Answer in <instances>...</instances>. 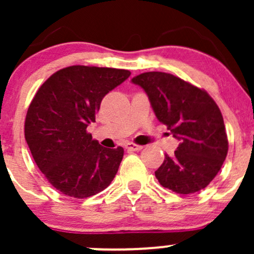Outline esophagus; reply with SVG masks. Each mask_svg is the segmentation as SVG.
Returning a JSON list of instances; mask_svg holds the SVG:
<instances>
[{
    "label": "esophagus",
    "instance_id": "obj_1",
    "mask_svg": "<svg viewBox=\"0 0 254 254\" xmlns=\"http://www.w3.org/2000/svg\"><path fill=\"white\" fill-rule=\"evenodd\" d=\"M125 147H127V151H140L142 148V146L136 145V143L134 142H127V145H125Z\"/></svg>",
    "mask_w": 254,
    "mask_h": 254
}]
</instances>
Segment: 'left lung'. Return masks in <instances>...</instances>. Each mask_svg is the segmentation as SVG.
<instances>
[{"mask_svg": "<svg viewBox=\"0 0 254 254\" xmlns=\"http://www.w3.org/2000/svg\"><path fill=\"white\" fill-rule=\"evenodd\" d=\"M148 96L156 117L181 141L175 156L155 172L165 188L193 194L216 177L229 151L224 118L206 91L166 72H143L131 79Z\"/></svg>", "mask_w": 254, "mask_h": 254, "instance_id": "8db88e82", "label": "left lung"}]
</instances>
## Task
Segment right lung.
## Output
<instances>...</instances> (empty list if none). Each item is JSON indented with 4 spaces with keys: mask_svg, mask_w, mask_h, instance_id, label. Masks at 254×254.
Segmentation results:
<instances>
[{
    "mask_svg": "<svg viewBox=\"0 0 254 254\" xmlns=\"http://www.w3.org/2000/svg\"><path fill=\"white\" fill-rule=\"evenodd\" d=\"M129 76L120 68L68 66L35 93L25 117V141L49 183L65 195H96L117 175L124 148L103 147L87 127L96 122L104 96Z\"/></svg>",
    "mask_w": 254,
    "mask_h": 254,
    "instance_id": "add662e5",
    "label": "right lung"
}]
</instances>
